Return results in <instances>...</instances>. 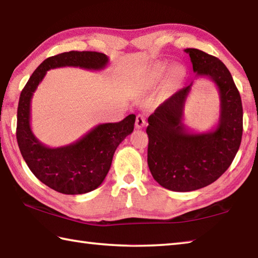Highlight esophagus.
<instances>
[{
	"instance_id": "esophagus-1",
	"label": "esophagus",
	"mask_w": 258,
	"mask_h": 258,
	"mask_svg": "<svg viewBox=\"0 0 258 258\" xmlns=\"http://www.w3.org/2000/svg\"><path fill=\"white\" fill-rule=\"evenodd\" d=\"M144 125H145V117L142 114H139L136 116V119H135L136 128H143Z\"/></svg>"
}]
</instances>
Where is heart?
Returning <instances> with one entry per match:
<instances>
[{"label":"heart","mask_w":258,"mask_h":258,"mask_svg":"<svg viewBox=\"0 0 258 258\" xmlns=\"http://www.w3.org/2000/svg\"><path fill=\"white\" fill-rule=\"evenodd\" d=\"M165 70V64H160L159 67H158V72L161 74V73H163ZM170 75H171V78L172 79H174V80H179V79H181L182 78V76L184 75V69H183V67H181L180 64H174L172 68H171V73H170Z\"/></svg>","instance_id":"heart-1"}]
</instances>
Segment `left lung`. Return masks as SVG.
<instances>
[{"label":"left lung","instance_id":"8db88e82","mask_svg":"<svg viewBox=\"0 0 258 258\" xmlns=\"http://www.w3.org/2000/svg\"><path fill=\"white\" fill-rule=\"evenodd\" d=\"M197 77L208 78L219 92L220 115L214 128L195 132L183 124V109L194 82L150 115L148 164L163 188L186 192L211 184L229 168L243 135V106L229 70L218 58L188 48Z\"/></svg>","mask_w":258,"mask_h":258}]
</instances>
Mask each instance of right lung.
Masks as SVG:
<instances>
[{
	"instance_id": "right-lung-1",
	"label": "right lung",
	"mask_w": 258,
	"mask_h": 258,
	"mask_svg": "<svg viewBox=\"0 0 258 258\" xmlns=\"http://www.w3.org/2000/svg\"><path fill=\"white\" fill-rule=\"evenodd\" d=\"M108 57L95 51H69L49 57L34 70L20 95L17 140L19 149L31 172L60 194H87L102 184L112 165L119 143L133 132L135 115L118 123L95 126L69 145L49 148L35 138L31 130V99L48 70L60 67H79L102 70Z\"/></svg>"
}]
</instances>
